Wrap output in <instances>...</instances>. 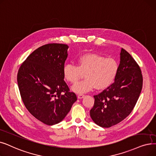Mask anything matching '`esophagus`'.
<instances>
[{
	"mask_svg": "<svg viewBox=\"0 0 156 156\" xmlns=\"http://www.w3.org/2000/svg\"><path fill=\"white\" fill-rule=\"evenodd\" d=\"M84 96H85L84 94H78V99H82V98H84Z\"/></svg>",
	"mask_w": 156,
	"mask_h": 156,
	"instance_id": "obj_1",
	"label": "esophagus"
}]
</instances>
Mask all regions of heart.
Wrapping results in <instances>:
<instances>
[{
	"mask_svg": "<svg viewBox=\"0 0 156 156\" xmlns=\"http://www.w3.org/2000/svg\"><path fill=\"white\" fill-rule=\"evenodd\" d=\"M119 71V63L113 58H105L97 53H87L80 56L77 66L67 64L63 68V75L67 82H76L84 73L83 80L74 84L71 89L77 94H83L95 87L104 89L115 81Z\"/></svg>",
	"mask_w": 156,
	"mask_h": 156,
	"instance_id": "heart-1",
	"label": "heart"
}]
</instances>
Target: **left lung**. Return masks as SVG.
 I'll list each match as a JSON object with an SVG mask.
<instances>
[{"label":"left lung","instance_id":"obj_1","mask_svg":"<svg viewBox=\"0 0 156 156\" xmlns=\"http://www.w3.org/2000/svg\"><path fill=\"white\" fill-rule=\"evenodd\" d=\"M143 85L139 66L131 55L121 48L117 75L110 87L94 96L95 101L90 111L97 125L110 127L126 119L136 104Z\"/></svg>","mask_w":156,"mask_h":156}]
</instances>
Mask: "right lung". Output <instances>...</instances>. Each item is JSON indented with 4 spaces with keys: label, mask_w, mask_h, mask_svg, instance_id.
Listing matches in <instances>:
<instances>
[{
    "label": "right lung",
    "mask_w": 156,
    "mask_h": 156,
    "mask_svg": "<svg viewBox=\"0 0 156 156\" xmlns=\"http://www.w3.org/2000/svg\"><path fill=\"white\" fill-rule=\"evenodd\" d=\"M69 46L51 43L39 47L27 58L17 75L18 89L28 111L43 123L60 122L77 100L64 80Z\"/></svg>",
    "instance_id": "right-lung-1"
}]
</instances>
